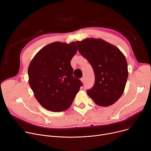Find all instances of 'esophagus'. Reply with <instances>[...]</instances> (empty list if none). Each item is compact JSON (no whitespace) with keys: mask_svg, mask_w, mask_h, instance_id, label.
<instances>
[{"mask_svg":"<svg viewBox=\"0 0 151 151\" xmlns=\"http://www.w3.org/2000/svg\"><path fill=\"white\" fill-rule=\"evenodd\" d=\"M81 80V81H82V82L83 83H85V78H84V77H82Z\"/></svg>","mask_w":151,"mask_h":151,"instance_id":"1","label":"esophagus"}]
</instances>
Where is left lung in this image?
<instances>
[{"label": "left lung", "instance_id": "obj_1", "mask_svg": "<svg viewBox=\"0 0 151 151\" xmlns=\"http://www.w3.org/2000/svg\"><path fill=\"white\" fill-rule=\"evenodd\" d=\"M81 54L92 66L95 83L87 94L94 103L108 107L122 95L128 77L127 63L122 52L101 38H86L76 41Z\"/></svg>", "mask_w": 151, "mask_h": 151}]
</instances>
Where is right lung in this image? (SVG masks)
Here are the masks:
<instances>
[{"label":"right lung","mask_w":151,"mask_h":151,"mask_svg":"<svg viewBox=\"0 0 151 151\" xmlns=\"http://www.w3.org/2000/svg\"><path fill=\"white\" fill-rule=\"evenodd\" d=\"M76 42H54L42 47L30 61L29 83L35 98L47 110L68 109L82 83L73 76L70 60L76 54Z\"/></svg>","instance_id":"obj_1"}]
</instances>
